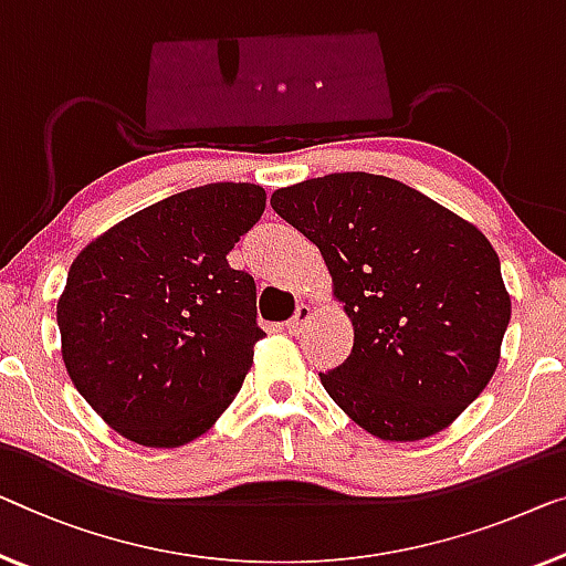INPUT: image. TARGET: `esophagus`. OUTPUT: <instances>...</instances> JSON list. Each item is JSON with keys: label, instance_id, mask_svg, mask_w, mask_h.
Instances as JSON below:
<instances>
[{"label": "esophagus", "instance_id": "esophagus-1", "mask_svg": "<svg viewBox=\"0 0 566 566\" xmlns=\"http://www.w3.org/2000/svg\"><path fill=\"white\" fill-rule=\"evenodd\" d=\"M310 317H312V310H310V305H305V302H302V305H297V310H294V315L286 319V325H284L286 333L300 335L307 327Z\"/></svg>", "mask_w": 566, "mask_h": 566}]
</instances>
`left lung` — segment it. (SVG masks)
I'll return each instance as SVG.
<instances>
[{"instance_id": "1", "label": "left lung", "mask_w": 566, "mask_h": 566, "mask_svg": "<svg viewBox=\"0 0 566 566\" xmlns=\"http://www.w3.org/2000/svg\"><path fill=\"white\" fill-rule=\"evenodd\" d=\"M272 208L315 243L353 319L325 391L381 440L452 424L501 358L511 297L491 241L399 180L335 172L282 188Z\"/></svg>"}]
</instances>
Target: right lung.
I'll return each mask as SVG.
<instances>
[{
    "label": "right lung",
    "instance_id": "1",
    "mask_svg": "<svg viewBox=\"0 0 566 566\" xmlns=\"http://www.w3.org/2000/svg\"><path fill=\"white\" fill-rule=\"evenodd\" d=\"M264 188L213 182L116 223L71 264L57 300L63 364L96 415L145 447H180L229 409L254 364V276L229 251Z\"/></svg>",
    "mask_w": 566,
    "mask_h": 566
}]
</instances>
